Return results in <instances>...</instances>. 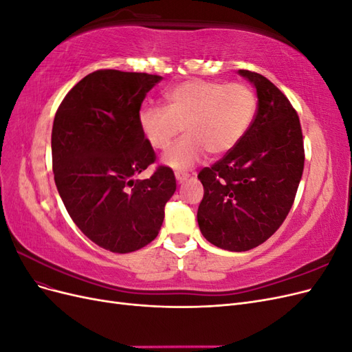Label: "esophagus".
I'll use <instances>...</instances> for the list:
<instances>
[{"label": "esophagus", "instance_id": "34e87169", "mask_svg": "<svg viewBox=\"0 0 352 352\" xmlns=\"http://www.w3.org/2000/svg\"><path fill=\"white\" fill-rule=\"evenodd\" d=\"M175 176H176V180H177L179 184H184L185 180L189 179V175H188V173H176Z\"/></svg>", "mask_w": 352, "mask_h": 352}]
</instances>
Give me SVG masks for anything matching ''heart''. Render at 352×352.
Masks as SVG:
<instances>
[{
	"label": "heart",
	"mask_w": 352,
	"mask_h": 352,
	"mask_svg": "<svg viewBox=\"0 0 352 352\" xmlns=\"http://www.w3.org/2000/svg\"><path fill=\"white\" fill-rule=\"evenodd\" d=\"M257 113V97L243 83L189 79L164 94V107L144 105L138 124L146 144L163 151L179 135L185 138L163 155V164L188 170L208 151L223 155L247 135Z\"/></svg>",
	"instance_id": "obj_1"
}]
</instances>
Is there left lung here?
<instances>
[{
	"label": "left lung",
	"instance_id": "8db88e82",
	"mask_svg": "<svg viewBox=\"0 0 352 352\" xmlns=\"http://www.w3.org/2000/svg\"><path fill=\"white\" fill-rule=\"evenodd\" d=\"M238 73L257 91V114L243 140L199 172L204 198L197 212L202 236L235 252L258 247L280 228L304 170L301 124L289 100L261 74Z\"/></svg>",
	"mask_w": 352,
	"mask_h": 352
}]
</instances>
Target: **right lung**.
Listing matches in <instances>:
<instances>
[{
	"label": "right lung",
	"instance_id": "add662e5",
	"mask_svg": "<svg viewBox=\"0 0 352 352\" xmlns=\"http://www.w3.org/2000/svg\"><path fill=\"white\" fill-rule=\"evenodd\" d=\"M162 79L97 70L74 85L54 117L51 151L58 194L83 235L111 252H132L154 241L176 190L172 168L164 166L150 179H135L155 160L138 114Z\"/></svg>",
	"mask_w": 352,
	"mask_h": 352
}]
</instances>
